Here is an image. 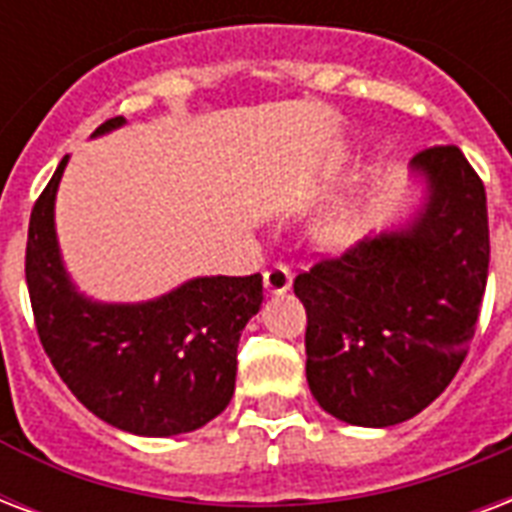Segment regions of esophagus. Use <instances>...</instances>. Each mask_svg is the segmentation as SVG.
<instances>
[{
  "label": "esophagus",
  "instance_id": "esophagus-1",
  "mask_svg": "<svg viewBox=\"0 0 512 512\" xmlns=\"http://www.w3.org/2000/svg\"><path fill=\"white\" fill-rule=\"evenodd\" d=\"M263 284L268 295H282L292 287V273L287 265H271L268 271L263 273Z\"/></svg>",
  "mask_w": 512,
  "mask_h": 512
}]
</instances>
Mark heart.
Segmentation results:
<instances>
[{
	"label": "heart",
	"instance_id": "obj_1",
	"mask_svg": "<svg viewBox=\"0 0 512 512\" xmlns=\"http://www.w3.org/2000/svg\"><path fill=\"white\" fill-rule=\"evenodd\" d=\"M362 230H365V217L354 204L333 206L319 220V239L333 244V247H343V244L357 241L362 236Z\"/></svg>",
	"mask_w": 512,
	"mask_h": 512
}]
</instances>
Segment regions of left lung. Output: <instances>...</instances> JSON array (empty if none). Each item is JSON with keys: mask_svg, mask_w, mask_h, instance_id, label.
<instances>
[{"mask_svg": "<svg viewBox=\"0 0 512 512\" xmlns=\"http://www.w3.org/2000/svg\"><path fill=\"white\" fill-rule=\"evenodd\" d=\"M421 201L403 225L298 273L306 378L330 416L354 427L413 419L451 384L475 335L489 276L481 177L459 147L411 161Z\"/></svg>", "mask_w": 512, "mask_h": 512, "instance_id": "left-lung-1", "label": "left lung"}]
</instances>
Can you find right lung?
<instances>
[{
  "label": "right lung",
  "instance_id": "add662e5",
  "mask_svg": "<svg viewBox=\"0 0 512 512\" xmlns=\"http://www.w3.org/2000/svg\"><path fill=\"white\" fill-rule=\"evenodd\" d=\"M126 123L112 117L93 136ZM64 161L31 209L26 284L42 349L72 395L112 427L171 438L204 427L236 389L241 330L263 276H198L144 303H101L74 287L56 239Z\"/></svg>",
  "mask_w": 512,
  "mask_h": 512
}]
</instances>
